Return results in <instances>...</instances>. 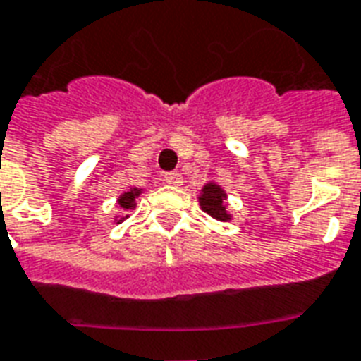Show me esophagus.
<instances>
[{"mask_svg":"<svg viewBox=\"0 0 361 361\" xmlns=\"http://www.w3.org/2000/svg\"><path fill=\"white\" fill-rule=\"evenodd\" d=\"M164 183L171 184V186H178V184L183 183V175L178 171L166 173V175H164Z\"/></svg>","mask_w":361,"mask_h":361,"instance_id":"1","label":"esophagus"}]
</instances>
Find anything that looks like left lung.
Here are the masks:
<instances>
[{"mask_svg": "<svg viewBox=\"0 0 361 361\" xmlns=\"http://www.w3.org/2000/svg\"><path fill=\"white\" fill-rule=\"evenodd\" d=\"M197 200H200L201 211L207 212L211 219L219 220V222H230L233 219L230 211H228V194H226V190L219 183L209 180L200 190Z\"/></svg>", "mask_w": 361, "mask_h": 361, "instance_id": "8db88e82", "label": "left lung"}]
</instances>
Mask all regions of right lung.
<instances>
[{
	"label": "right lung",
	"mask_w": 361,
	"mask_h": 361,
	"mask_svg": "<svg viewBox=\"0 0 361 361\" xmlns=\"http://www.w3.org/2000/svg\"><path fill=\"white\" fill-rule=\"evenodd\" d=\"M142 188H137V186H131L126 192L118 195V200H116V207H118L120 211L114 214V224H120V222H124L126 219H130V214L128 212L131 209H135L137 205V197L141 195Z\"/></svg>",
	"instance_id": "right-lung-1"
}]
</instances>
